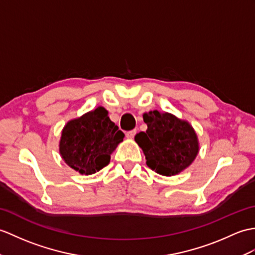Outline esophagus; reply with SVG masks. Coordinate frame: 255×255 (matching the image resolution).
I'll return each instance as SVG.
<instances>
[{
    "instance_id": "1",
    "label": "esophagus",
    "mask_w": 255,
    "mask_h": 255,
    "mask_svg": "<svg viewBox=\"0 0 255 255\" xmlns=\"http://www.w3.org/2000/svg\"><path fill=\"white\" fill-rule=\"evenodd\" d=\"M135 133H137V130H135V129L130 130V131H127V132H126V137L129 138V139H132V138L134 137V135H135Z\"/></svg>"
}]
</instances>
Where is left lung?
<instances>
[{
    "label": "left lung",
    "instance_id": "obj_1",
    "mask_svg": "<svg viewBox=\"0 0 255 255\" xmlns=\"http://www.w3.org/2000/svg\"><path fill=\"white\" fill-rule=\"evenodd\" d=\"M146 131L134 140L143 150L146 165L157 174L173 176L190 165L199 151L198 138L187 122L158 111L143 115Z\"/></svg>",
    "mask_w": 255,
    "mask_h": 255
}]
</instances>
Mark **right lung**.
Listing matches in <instances>:
<instances>
[{
  "mask_svg": "<svg viewBox=\"0 0 255 255\" xmlns=\"http://www.w3.org/2000/svg\"><path fill=\"white\" fill-rule=\"evenodd\" d=\"M125 134L110 120L108 111L98 108L64 127L61 155L68 166L91 175L110 163L111 154Z\"/></svg>",
  "mask_w": 255,
  "mask_h": 255,
  "instance_id": "obj_1",
  "label": "right lung"
}]
</instances>
